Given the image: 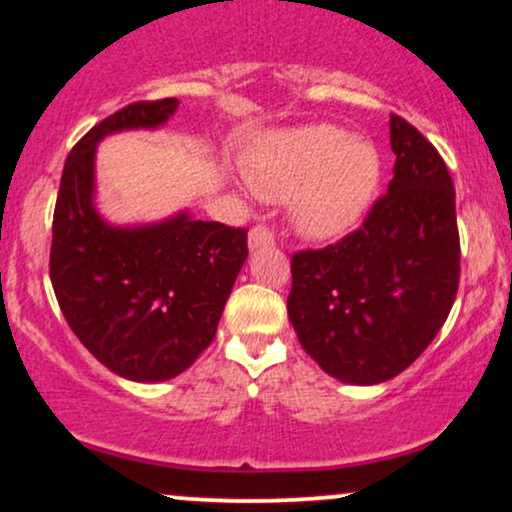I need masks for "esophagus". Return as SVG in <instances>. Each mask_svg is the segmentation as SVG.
Segmentation results:
<instances>
[{"mask_svg": "<svg viewBox=\"0 0 512 512\" xmlns=\"http://www.w3.org/2000/svg\"><path fill=\"white\" fill-rule=\"evenodd\" d=\"M248 245H250V250L272 248V245H274V233L269 231L267 226H262V223H257V226H252V228H250Z\"/></svg>", "mask_w": 512, "mask_h": 512, "instance_id": "34e87169", "label": "esophagus"}]
</instances>
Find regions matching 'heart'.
<instances>
[{"label": "heart", "mask_w": 512, "mask_h": 512, "mask_svg": "<svg viewBox=\"0 0 512 512\" xmlns=\"http://www.w3.org/2000/svg\"><path fill=\"white\" fill-rule=\"evenodd\" d=\"M380 182L378 149L332 125L276 134L257 154L252 185L267 199H291L298 228L334 238L366 214Z\"/></svg>", "instance_id": "b5f03b06"}]
</instances>
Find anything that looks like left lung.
Instances as JSON below:
<instances>
[{
  "instance_id": "8db88e82",
  "label": "left lung",
  "mask_w": 512,
  "mask_h": 512,
  "mask_svg": "<svg viewBox=\"0 0 512 512\" xmlns=\"http://www.w3.org/2000/svg\"><path fill=\"white\" fill-rule=\"evenodd\" d=\"M390 144L395 175L361 226L291 257L293 330L342 383H385L409 368L448 320L460 286L448 166L399 115H390Z\"/></svg>"
}]
</instances>
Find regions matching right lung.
Instances as JSON below:
<instances>
[{
	"label": "right lung",
	"mask_w": 512,
	"mask_h": 512,
	"mask_svg": "<svg viewBox=\"0 0 512 512\" xmlns=\"http://www.w3.org/2000/svg\"><path fill=\"white\" fill-rule=\"evenodd\" d=\"M178 98L137 101L88 129L64 161L52 216L50 279L64 320L105 368L137 383L180 375L214 342L248 257V231L187 214L139 228L93 209V158L105 134L158 127Z\"/></svg>",
	"instance_id": "obj_1"
}]
</instances>
